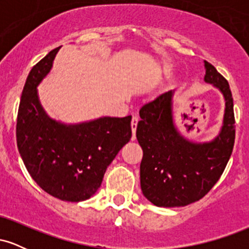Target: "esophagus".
<instances>
[{"mask_svg": "<svg viewBox=\"0 0 249 249\" xmlns=\"http://www.w3.org/2000/svg\"><path fill=\"white\" fill-rule=\"evenodd\" d=\"M138 116H133L132 121H131V128H132V133H133V139L136 137V130H137V124H138Z\"/></svg>", "mask_w": 249, "mask_h": 249, "instance_id": "obj_1", "label": "esophagus"}]
</instances>
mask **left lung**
Instances as JSON below:
<instances>
[{"label":"left lung","mask_w":249,"mask_h":249,"mask_svg":"<svg viewBox=\"0 0 249 249\" xmlns=\"http://www.w3.org/2000/svg\"><path fill=\"white\" fill-rule=\"evenodd\" d=\"M204 81L224 97L225 110L218 134L208 142L184 136L174 121V90L157 97L139 111L137 139L142 148V192L158 207H182L198 201L218 181L232 154L235 125L230 84L204 61Z\"/></svg>","instance_id":"8db88e82"}]
</instances>
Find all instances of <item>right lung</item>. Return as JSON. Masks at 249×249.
<instances>
[{"label":"right lung","instance_id":"1","mask_svg":"<svg viewBox=\"0 0 249 249\" xmlns=\"http://www.w3.org/2000/svg\"><path fill=\"white\" fill-rule=\"evenodd\" d=\"M58 50L50 51L28 75L17 115V147L43 191L63 201L78 202L98 191L107 166L130 142L131 116H104L75 124L51 118L37 88L53 69Z\"/></svg>","mask_w":249,"mask_h":249}]
</instances>
